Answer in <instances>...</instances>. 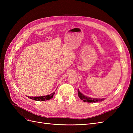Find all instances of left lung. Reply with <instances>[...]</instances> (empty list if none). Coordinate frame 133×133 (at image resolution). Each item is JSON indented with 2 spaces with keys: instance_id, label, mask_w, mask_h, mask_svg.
<instances>
[{
  "instance_id": "1",
  "label": "left lung",
  "mask_w": 133,
  "mask_h": 133,
  "mask_svg": "<svg viewBox=\"0 0 133 133\" xmlns=\"http://www.w3.org/2000/svg\"><path fill=\"white\" fill-rule=\"evenodd\" d=\"M78 94L79 98L83 100V102H88V103H97V102H102L103 100H104V98H92L89 97V96H87L84 95L81 92L79 91V89H78Z\"/></svg>"
}]
</instances>
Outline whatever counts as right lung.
<instances>
[{
    "mask_svg": "<svg viewBox=\"0 0 133 133\" xmlns=\"http://www.w3.org/2000/svg\"><path fill=\"white\" fill-rule=\"evenodd\" d=\"M55 94V92H53V93L50 94V95H48L45 96H28L27 97L29 98L33 99L34 100H36V101H44V100H48L51 99L53 97V96Z\"/></svg>",
    "mask_w": 133,
    "mask_h": 133,
    "instance_id": "add662e5",
    "label": "right lung"
}]
</instances>
